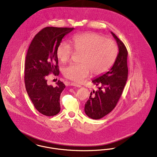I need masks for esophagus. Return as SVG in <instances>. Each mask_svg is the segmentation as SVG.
Here are the masks:
<instances>
[{"instance_id":"34e87169","label":"esophagus","mask_w":157,"mask_h":157,"mask_svg":"<svg viewBox=\"0 0 157 157\" xmlns=\"http://www.w3.org/2000/svg\"><path fill=\"white\" fill-rule=\"evenodd\" d=\"M71 85L74 86H76V87H79V88L81 87V86L80 85H79V84H78V83H75V82H71Z\"/></svg>"}]
</instances>
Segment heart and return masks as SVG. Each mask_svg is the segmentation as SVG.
Wrapping results in <instances>:
<instances>
[{
    "mask_svg": "<svg viewBox=\"0 0 157 157\" xmlns=\"http://www.w3.org/2000/svg\"><path fill=\"white\" fill-rule=\"evenodd\" d=\"M70 42L71 45L66 41L60 43L56 55L61 62H66L72 55L73 48L76 52H82L81 64H71L63 70L66 78L77 82H81L91 71L96 75L106 72L113 64L118 54V47L113 41L95 33L75 35Z\"/></svg>",
    "mask_w": 157,
    "mask_h": 157,
    "instance_id": "obj_1",
    "label": "heart"
}]
</instances>
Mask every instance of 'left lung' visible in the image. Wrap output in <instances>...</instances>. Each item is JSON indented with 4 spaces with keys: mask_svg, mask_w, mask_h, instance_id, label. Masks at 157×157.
Segmentation results:
<instances>
[{
    "mask_svg": "<svg viewBox=\"0 0 157 157\" xmlns=\"http://www.w3.org/2000/svg\"><path fill=\"white\" fill-rule=\"evenodd\" d=\"M119 53L110 71L95 78L92 82L98 90L90 93L85 105V114L92 119H101L113 110L120 99L128 75V50L123 43L113 32Z\"/></svg>",
    "mask_w": 157,
    "mask_h": 157,
    "instance_id": "8db88e82",
    "label": "left lung"
}]
</instances>
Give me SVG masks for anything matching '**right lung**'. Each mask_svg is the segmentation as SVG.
Returning <instances> with one entry per match:
<instances>
[{"instance_id": "right-lung-1", "label": "right lung", "mask_w": 157, "mask_h": 157, "mask_svg": "<svg viewBox=\"0 0 157 157\" xmlns=\"http://www.w3.org/2000/svg\"><path fill=\"white\" fill-rule=\"evenodd\" d=\"M74 28L48 27L41 29L32 40L25 63V84L35 108L47 116H55L60 110V97L65 85L58 81L55 87L47 83L50 73L59 75L56 51L62 38Z\"/></svg>"}]
</instances>
